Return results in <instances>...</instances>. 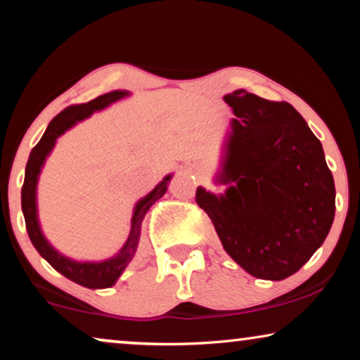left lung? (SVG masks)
Masks as SVG:
<instances>
[{
  "instance_id": "left-lung-1",
  "label": "left lung",
  "mask_w": 360,
  "mask_h": 360,
  "mask_svg": "<svg viewBox=\"0 0 360 360\" xmlns=\"http://www.w3.org/2000/svg\"><path fill=\"white\" fill-rule=\"evenodd\" d=\"M233 108L224 195L196 188L226 252L250 275L283 280L298 272L331 229L336 190L323 146L287 101L245 90L224 96Z\"/></svg>"
}]
</instances>
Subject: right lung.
<instances>
[{
    "mask_svg": "<svg viewBox=\"0 0 360 360\" xmlns=\"http://www.w3.org/2000/svg\"><path fill=\"white\" fill-rule=\"evenodd\" d=\"M127 91H111L106 95H101L95 98V100L82 103V105H72L63 110L62 112L53 117L49 124L47 131L44 132L42 139L37 142V146L31 150L29 155L27 165H26V175H24V184L21 190V206L24 219H26V229L29 234V239L34 244V248L37 249V252L52 265L57 272H60L63 277L70 278L72 282L78 285H83L86 288H108L111 285H115L117 277L122 274V270L127 267V264L131 262L134 257L137 243H139V234H141V223L144 219L147 210L155 203L157 200L162 198V195L165 193L167 185L170 181V175L165 176L154 190L150 191L146 198H142L137 203L134 214H132V228L131 234L127 238L126 244L122 245V249L117 252L115 257L100 264H80L73 262V260L63 257L47 243L41 233L37 223V210H36V186H37V176L41 174V167L49 155V152L52 150L56 139L60 134H63L68 127H72L77 121L85 120L91 115L93 111L103 110V108L111 105L112 101L121 100L122 96H126Z\"/></svg>",
    "mask_w": 360,
    "mask_h": 360,
    "instance_id": "right-lung-1",
    "label": "right lung"
}]
</instances>
